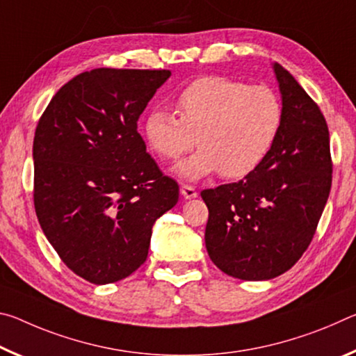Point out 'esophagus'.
<instances>
[{
  "label": "esophagus",
  "instance_id": "obj_1",
  "mask_svg": "<svg viewBox=\"0 0 356 356\" xmlns=\"http://www.w3.org/2000/svg\"><path fill=\"white\" fill-rule=\"evenodd\" d=\"M180 193H182V196L185 197V200H193V197L197 196L195 186H191V185H182V186H180Z\"/></svg>",
  "mask_w": 356,
  "mask_h": 356
}]
</instances>
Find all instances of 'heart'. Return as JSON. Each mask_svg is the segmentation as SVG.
I'll use <instances>...</instances> for the list:
<instances>
[{"mask_svg": "<svg viewBox=\"0 0 356 356\" xmlns=\"http://www.w3.org/2000/svg\"><path fill=\"white\" fill-rule=\"evenodd\" d=\"M176 108L179 118L161 110L150 113L144 138L168 161L197 144L201 149L176 168L186 180L216 171L227 179L248 176L267 159L284 124L278 92L226 76L197 78L177 95Z\"/></svg>", "mask_w": 356, "mask_h": 356, "instance_id": "obj_1", "label": "heart"}]
</instances>
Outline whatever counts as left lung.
Instances as JSON below:
<instances>
[{
    "instance_id": "left-lung-1",
    "label": "left lung",
    "mask_w": 356,
    "mask_h": 356,
    "mask_svg": "<svg viewBox=\"0 0 356 356\" xmlns=\"http://www.w3.org/2000/svg\"><path fill=\"white\" fill-rule=\"evenodd\" d=\"M284 124L262 165L234 184L201 191L209 209L206 248L221 272L272 280L308 250L331 190L330 134L321 108L273 64Z\"/></svg>"
}]
</instances>
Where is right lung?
<instances>
[{
  "instance_id": "add662e5",
  "label": "right lung",
  "mask_w": 356,
  "mask_h": 356,
  "mask_svg": "<svg viewBox=\"0 0 356 356\" xmlns=\"http://www.w3.org/2000/svg\"><path fill=\"white\" fill-rule=\"evenodd\" d=\"M170 70L94 69L72 78L35 127L34 209L75 275L110 284L146 262L156 218L179 200L138 134Z\"/></svg>"
}]
</instances>
